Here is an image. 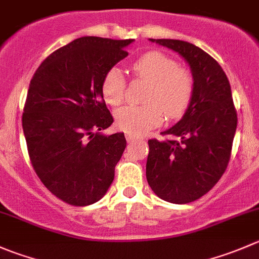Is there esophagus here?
Segmentation results:
<instances>
[{"mask_svg": "<svg viewBox=\"0 0 259 259\" xmlns=\"http://www.w3.org/2000/svg\"><path fill=\"white\" fill-rule=\"evenodd\" d=\"M125 137H126V140H127V142H129V143H132L133 140L137 139V137H135V135L129 134V133H126V135H125Z\"/></svg>", "mask_w": 259, "mask_h": 259, "instance_id": "34e87169", "label": "esophagus"}]
</instances>
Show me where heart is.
<instances>
[{"instance_id":"b5f03b06","label":"heart","mask_w":259,"mask_h":259,"mask_svg":"<svg viewBox=\"0 0 259 259\" xmlns=\"http://www.w3.org/2000/svg\"><path fill=\"white\" fill-rule=\"evenodd\" d=\"M135 77L148 82L144 95L145 105L125 106L116 110L117 127L133 135H142L163 121L165 111L169 119L185 114L192 101L195 78L188 69L178 67L173 58L160 52H148L132 64ZM124 73L112 67L105 73L101 82V95L111 106H117L125 96Z\"/></svg>"}]
</instances>
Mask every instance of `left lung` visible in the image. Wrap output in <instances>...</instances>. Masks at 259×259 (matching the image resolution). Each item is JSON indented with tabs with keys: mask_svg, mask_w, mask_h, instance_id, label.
Returning a JSON list of instances; mask_svg holds the SVG:
<instances>
[{
	"mask_svg": "<svg viewBox=\"0 0 259 259\" xmlns=\"http://www.w3.org/2000/svg\"><path fill=\"white\" fill-rule=\"evenodd\" d=\"M177 52L195 78L192 101L182 119L148 140L147 180L162 200L188 204L204 196L224 175L232 155L237 110L229 79L219 63L196 45L182 40L150 39Z\"/></svg>",
	"mask_w": 259,
	"mask_h": 259,
	"instance_id": "obj_1",
	"label": "left lung"
}]
</instances>
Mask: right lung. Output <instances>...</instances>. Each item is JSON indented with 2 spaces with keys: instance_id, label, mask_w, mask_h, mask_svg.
<instances>
[{
  "instance_id": "add662e5",
  "label": "right lung",
  "mask_w": 259,
  "mask_h": 259,
  "mask_svg": "<svg viewBox=\"0 0 259 259\" xmlns=\"http://www.w3.org/2000/svg\"><path fill=\"white\" fill-rule=\"evenodd\" d=\"M133 39L83 36L45 58L30 81L22 129L42 185L73 206L95 204L114 181L126 147L101 95L105 73L127 55Z\"/></svg>"
}]
</instances>
